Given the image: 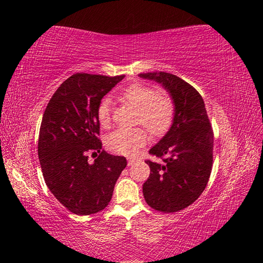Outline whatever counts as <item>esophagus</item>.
I'll return each mask as SVG.
<instances>
[{
	"label": "esophagus",
	"mask_w": 263,
	"mask_h": 263,
	"mask_svg": "<svg viewBox=\"0 0 263 263\" xmlns=\"http://www.w3.org/2000/svg\"><path fill=\"white\" fill-rule=\"evenodd\" d=\"M133 163H135V159H133V158H128L127 159V165L128 166H132Z\"/></svg>",
	"instance_id": "1"
}]
</instances>
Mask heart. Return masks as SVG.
Segmentation results:
<instances>
[{
  "label": "heart",
  "mask_w": 263,
  "mask_h": 263,
  "mask_svg": "<svg viewBox=\"0 0 263 263\" xmlns=\"http://www.w3.org/2000/svg\"><path fill=\"white\" fill-rule=\"evenodd\" d=\"M123 102L138 109V122L142 123L156 137L164 136L172 126L175 107L172 98L166 93H158L156 89L141 83H133L120 95ZM97 119L102 127L110 125L109 100L103 99L97 108ZM148 141L147 131L142 127L117 128L107 137V147L116 154L132 156Z\"/></svg>",
  "instance_id": "heart-1"
}]
</instances>
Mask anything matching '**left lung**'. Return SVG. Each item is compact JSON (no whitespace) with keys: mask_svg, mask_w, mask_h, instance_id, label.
<instances>
[{"mask_svg":"<svg viewBox=\"0 0 263 263\" xmlns=\"http://www.w3.org/2000/svg\"><path fill=\"white\" fill-rule=\"evenodd\" d=\"M139 77L163 86L175 107L170 130L149 150L164 158L161 163L147 160L150 175L143 183V197L155 210L180 211L200 197L210 177L214 133L204 102L191 85L175 74L149 72Z\"/></svg>","mask_w":263,"mask_h":263,"instance_id":"8db88e82","label":"left lung"}]
</instances>
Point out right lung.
Here are the masks:
<instances>
[{
	"label": "right lung",
	"mask_w": 263,
	"mask_h": 263,
	"mask_svg": "<svg viewBox=\"0 0 263 263\" xmlns=\"http://www.w3.org/2000/svg\"><path fill=\"white\" fill-rule=\"evenodd\" d=\"M125 76L77 73L68 78L44 111L38 157L49 191L76 215L96 214L108 205L126 159L100 152L97 108ZM100 153L92 164L86 153Z\"/></svg>",
	"instance_id": "right-lung-1"
}]
</instances>
